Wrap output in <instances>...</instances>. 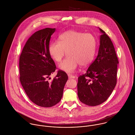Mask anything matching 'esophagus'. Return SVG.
Instances as JSON below:
<instances>
[{"instance_id":"1","label":"esophagus","mask_w":135,"mask_h":135,"mask_svg":"<svg viewBox=\"0 0 135 135\" xmlns=\"http://www.w3.org/2000/svg\"><path fill=\"white\" fill-rule=\"evenodd\" d=\"M68 77L69 78H75V76L71 74H68Z\"/></svg>"}]
</instances>
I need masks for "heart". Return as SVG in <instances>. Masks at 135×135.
Wrapping results in <instances>:
<instances>
[{"label":"heart","instance_id":"b5f03b06","mask_svg":"<svg viewBox=\"0 0 135 135\" xmlns=\"http://www.w3.org/2000/svg\"><path fill=\"white\" fill-rule=\"evenodd\" d=\"M97 40L90 33L75 30L67 31L61 34L58 41L49 45V54L56 62L60 63L65 55L68 56L59 65V69L68 73L74 72L78 65L86 67L93 61L96 54Z\"/></svg>","mask_w":135,"mask_h":135}]
</instances>
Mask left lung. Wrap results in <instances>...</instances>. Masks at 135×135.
Instances as JSON below:
<instances>
[{
    "label": "left lung",
    "mask_w": 135,
    "mask_h": 135,
    "mask_svg": "<svg viewBox=\"0 0 135 135\" xmlns=\"http://www.w3.org/2000/svg\"><path fill=\"white\" fill-rule=\"evenodd\" d=\"M99 28L100 46L98 56L86 73L78 78L77 94L79 100L89 106L99 105L109 97L117 80L118 61L110 37Z\"/></svg>",
    "instance_id": "8db88e82"
}]
</instances>
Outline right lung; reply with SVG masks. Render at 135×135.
I'll return each mask as SVG.
<instances>
[{"label":"right lung","mask_w":135,"mask_h":135,"mask_svg":"<svg viewBox=\"0 0 135 135\" xmlns=\"http://www.w3.org/2000/svg\"><path fill=\"white\" fill-rule=\"evenodd\" d=\"M56 28H46L33 34L26 41L20 57V80L29 99L36 105L51 107L61 100L68 76L59 70L49 82L56 66L48 48Z\"/></svg>","instance_id":"1"}]
</instances>
